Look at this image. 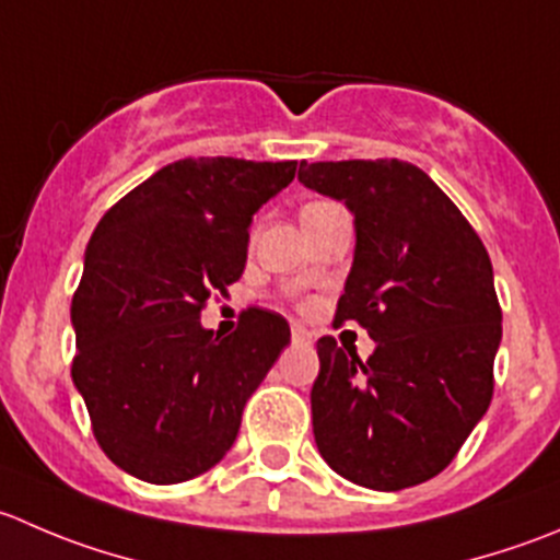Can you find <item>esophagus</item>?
<instances>
[{"label": "esophagus", "mask_w": 560, "mask_h": 560, "mask_svg": "<svg viewBox=\"0 0 560 560\" xmlns=\"http://www.w3.org/2000/svg\"><path fill=\"white\" fill-rule=\"evenodd\" d=\"M292 341L295 345H312V334L303 325H292Z\"/></svg>", "instance_id": "34e87169"}]
</instances>
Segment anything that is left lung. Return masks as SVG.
<instances>
[{"label": "left lung", "instance_id": "obj_1", "mask_svg": "<svg viewBox=\"0 0 560 560\" xmlns=\"http://www.w3.org/2000/svg\"><path fill=\"white\" fill-rule=\"evenodd\" d=\"M298 180L345 202L355 226L336 319L361 323V361L317 341L314 441L352 485L380 492L441 474L492 399L501 306L485 243L427 172L396 159L303 161Z\"/></svg>", "mask_w": 560, "mask_h": 560}]
</instances>
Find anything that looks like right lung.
I'll use <instances>...</instances> for the list:
<instances>
[{
  "instance_id": "add662e5",
  "label": "right lung",
  "mask_w": 560,
  "mask_h": 560,
  "mask_svg": "<svg viewBox=\"0 0 560 560\" xmlns=\"http://www.w3.org/2000/svg\"><path fill=\"white\" fill-rule=\"evenodd\" d=\"M298 161L186 159L125 194L84 252L70 306L73 385L117 468L177 485L224 459L243 407L290 345L281 314L248 308L235 334L199 323L241 279L254 213Z\"/></svg>"
}]
</instances>
